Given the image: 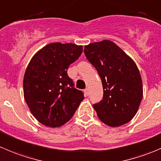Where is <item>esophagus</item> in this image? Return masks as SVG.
<instances>
[{
  "label": "esophagus",
  "instance_id": "obj_1",
  "mask_svg": "<svg viewBox=\"0 0 161 161\" xmlns=\"http://www.w3.org/2000/svg\"><path fill=\"white\" fill-rule=\"evenodd\" d=\"M84 92H85L86 95V96L89 95V89L88 88L85 89V90H84Z\"/></svg>",
  "mask_w": 161,
  "mask_h": 161
}]
</instances>
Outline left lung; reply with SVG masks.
<instances>
[{
	"label": "left lung",
	"mask_w": 161,
	"mask_h": 161,
	"mask_svg": "<svg viewBox=\"0 0 161 161\" xmlns=\"http://www.w3.org/2000/svg\"><path fill=\"white\" fill-rule=\"evenodd\" d=\"M84 53L97 69L103 85V100L92 105L98 118L111 127L130 121L137 113L143 92L136 63L108 40L86 45Z\"/></svg>",
	"instance_id": "1"
}]
</instances>
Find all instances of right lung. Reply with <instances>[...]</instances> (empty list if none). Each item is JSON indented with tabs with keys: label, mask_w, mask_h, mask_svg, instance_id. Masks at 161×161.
Listing matches in <instances>:
<instances>
[{
	"label": "right lung",
	"mask_w": 161,
	"mask_h": 161,
	"mask_svg": "<svg viewBox=\"0 0 161 161\" xmlns=\"http://www.w3.org/2000/svg\"><path fill=\"white\" fill-rule=\"evenodd\" d=\"M82 53V46L52 43L34 54L23 79L24 98L36 119L50 128L60 127L72 118L83 100L67 70Z\"/></svg>",
	"instance_id": "1"
}]
</instances>
